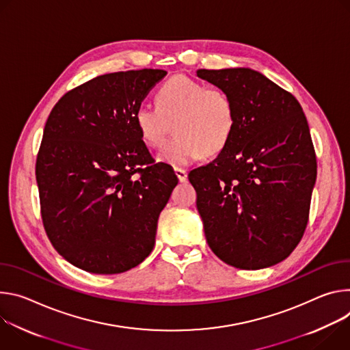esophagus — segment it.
Listing matches in <instances>:
<instances>
[{
  "instance_id": "esophagus-1",
  "label": "esophagus",
  "mask_w": 350,
  "mask_h": 350,
  "mask_svg": "<svg viewBox=\"0 0 350 350\" xmlns=\"http://www.w3.org/2000/svg\"><path fill=\"white\" fill-rule=\"evenodd\" d=\"M174 171H175L176 178L179 179V182H185V180L187 179V172H186V170H183V168H175Z\"/></svg>"
}]
</instances>
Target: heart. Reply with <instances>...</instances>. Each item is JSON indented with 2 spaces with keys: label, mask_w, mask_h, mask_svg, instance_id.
Instances as JSON below:
<instances>
[{
  "label": "heart",
  "mask_w": 350,
  "mask_h": 350,
  "mask_svg": "<svg viewBox=\"0 0 350 350\" xmlns=\"http://www.w3.org/2000/svg\"><path fill=\"white\" fill-rule=\"evenodd\" d=\"M155 105L140 104L135 122L142 140L159 150L174 129L175 136L160 154V160L182 167L219 152L235 129V109L219 88H207L185 75H176L155 93Z\"/></svg>",
  "instance_id": "b5f03b06"
}]
</instances>
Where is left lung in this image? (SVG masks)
<instances>
[{
	"mask_svg": "<svg viewBox=\"0 0 350 350\" xmlns=\"http://www.w3.org/2000/svg\"><path fill=\"white\" fill-rule=\"evenodd\" d=\"M235 109L218 157L190 171L210 249L224 262L260 269L285 260L303 238L317 175L299 101L249 68L199 69Z\"/></svg>",
	"mask_w": 350,
	"mask_h": 350,
	"instance_id": "left-lung-1",
	"label": "left lung"
}]
</instances>
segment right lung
<instances>
[{
	"label": "right lung",
	"instance_id": "obj_1",
	"mask_svg": "<svg viewBox=\"0 0 350 350\" xmlns=\"http://www.w3.org/2000/svg\"><path fill=\"white\" fill-rule=\"evenodd\" d=\"M163 69L113 72L65 93L51 109L36 160L42 219L54 249L93 274H120L152 250L178 183L155 164L135 122Z\"/></svg>",
	"mask_w": 350,
	"mask_h": 350
}]
</instances>
